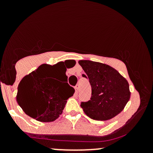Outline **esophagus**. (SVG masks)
<instances>
[{
    "label": "esophagus",
    "instance_id": "esophagus-1",
    "mask_svg": "<svg viewBox=\"0 0 153 153\" xmlns=\"http://www.w3.org/2000/svg\"><path fill=\"white\" fill-rule=\"evenodd\" d=\"M75 95H77V94H78V87L77 86V85L75 87Z\"/></svg>",
    "mask_w": 153,
    "mask_h": 153
}]
</instances>
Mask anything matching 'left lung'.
Instances as JSON below:
<instances>
[{"label": "left lung", "instance_id": "1", "mask_svg": "<svg viewBox=\"0 0 153 153\" xmlns=\"http://www.w3.org/2000/svg\"><path fill=\"white\" fill-rule=\"evenodd\" d=\"M78 63L92 88L90 101L80 104L84 113L99 121L108 120L118 115L130 99L129 82L126 78L108 65L86 59L79 60Z\"/></svg>", "mask_w": 153, "mask_h": 153}]
</instances>
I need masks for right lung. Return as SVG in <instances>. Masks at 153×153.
Instances as JSON below:
<instances>
[{
  "mask_svg": "<svg viewBox=\"0 0 153 153\" xmlns=\"http://www.w3.org/2000/svg\"><path fill=\"white\" fill-rule=\"evenodd\" d=\"M43 64L22 78L18 86L16 101L26 114L42 122L56 120L75 89L68 82L59 85L53 78L62 71V64ZM66 68H65V75Z\"/></svg>",
  "mask_w": 153,
  "mask_h": 153,
  "instance_id": "1",
  "label": "right lung"
}]
</instances>
